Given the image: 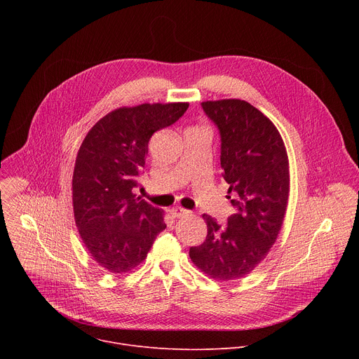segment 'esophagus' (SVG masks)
Segmentation results:
<instances>
[{"instance_id":"obj_1","label":"esophagus","mask_w":359,"mask_h":359,"mask_svg":"<svg viewBox=\"0 0 359 359\" xmlns=\"http://www.w3.org/2000/svg\"><path fill=\"white\" fill-rule=\"evenodd\" d=\"M170 213H172V216H173L175 219L186 217V216H189V215H190V212H189V210H186V209H183V208H180V206L173 208V209L170 210Z\"/></svg>"}]
</instances>
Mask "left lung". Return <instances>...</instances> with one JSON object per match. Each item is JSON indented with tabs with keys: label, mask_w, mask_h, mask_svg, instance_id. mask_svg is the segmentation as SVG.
Here are the masks:
<instances>
[{
	"label": "left lung",
	"mask_w": 359,
	"mask_h": 359,
	"mask_svg": "<svg viewBox=\"0 0 359 359\" xmlns=\"http://www.w3.org/2000/svg\"><path fill=\"white\" fill-rule=\"evenodd\" d=\"M201 107L220 130V163L236 213L226 226L203 215L208 237L189 255L204 274L230 281L257 267L278 237L290 194L288 156L274 123L248 102L208 100Z\"/></svg>",
	"instance_id": "left-lung-1"
}]
</instances>
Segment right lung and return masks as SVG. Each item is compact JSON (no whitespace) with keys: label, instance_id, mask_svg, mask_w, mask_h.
<instances>
[{"label":"right lung","instance_id":"1","mask_svg":"<svg viewBox=\"0 0 359 359\" xmlns=\"http://www.w3.org/2000/svg\"><path fill=\"white\" fill-rule=\"evenodd\" d=\"M187 102L119 108L99 119L85 136L75 161V223L92 259L111 273L139 266L166 229L163 210L133 194L144 168L147 143L173 125Z\"/></svg>","mask_w":359,"mask_h":359}]
</instances>
